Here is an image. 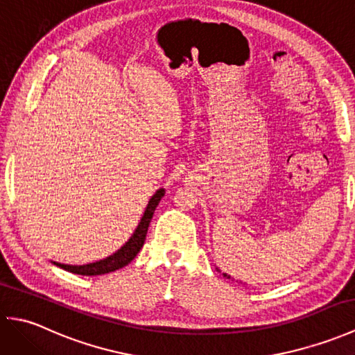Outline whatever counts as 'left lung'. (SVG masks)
Returning a JSON list of instances; mask_svg holds the SVG:
<instances>
[{
	"instance_id": "obj_1",
	"label": "left lung",
	"mask_w": 355,
	"mask_h": 355,
	"mask_svg": "<svg viewBox=\"0 0 355 355\" xmlns=\"http://www.w3.org/2000/svg\"><path fill=\"white\" fill-rule=\"evenodd\" d=\"M223 275H224L225 277H227V279H230V276H229V275H225V273H223Z\"/></svg>"
}]
</instances>
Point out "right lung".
Returning a JSON list of instances; mask_svg holds the SVG:
<instances>
[{
	"instance_id": "obj_1",
	"label": "right lung",
	"mask_w": 355,
	"mask_h": 355,
	"mask_svg": "<svg viewBox=\"0 0 355 355\" xmlns=\"http://www.w3.org/2000/svg\"><path fill=\"white\" fill-rule=\"evenodd\" d=\"M163 197H164V189H158L153 195V198L149 200L145 214H143L137 229H135V232L132 233V236L128 239V243H125L122 248H119L116 253H112L111 256H108V258H105L102 261H96L92 263H85V266H67V263H59V262H53V263L67 271H70V273L82 275V276L107 275V273H111V271H116L119 268L128 266V263L137 256L143 244H145L149 223L153 220L155 207L158 206V202H160Z\"/></svg>"
}]
</instances>
